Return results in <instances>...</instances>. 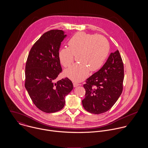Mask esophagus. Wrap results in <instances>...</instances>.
<instances>
[{"instance_id": "obj_1", "label": "esophagus", "mask_w": 148, "mask_h": 148, "mask_svg": "<svg viewBox=\"0 0 148 148\" xmlns=\"http://www.w3.org/2000/svg\"><path fill=\"white\" fill-rule=\"evenodd\" d=\"M73 86H74V87H76V86H79V85H80V84H79V83H76V82H74V83H73Z\"/></svg>"}]
</instances>
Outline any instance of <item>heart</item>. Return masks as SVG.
I'll return each mask as SVG.
<instances>
[{"mask_svg":"<svg viewBox=\"0 0 148 148\" xmlns=\"http://www.w3.org/2000/svg\"><path fill=\"white\" fill-rule=\"evenodd\" d=\"M69 47L61 48L59 58L64 67L69 66L73 62L75 55L79 62L71 65L64 72L65 75L75 81H81L88 75L89 70L94 72L104 63L108 55L109 44L106 38L78 32L68 42Z\"/></svg>","mask_w":148,"mask_h":148,"instance_id":"heart-1","label":"heart"}]
</instances>
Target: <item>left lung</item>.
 Here are the masks:
<instances>
[{
    "mask_svg": "<svg viewBox=\"0 0 148 148\" xmlns=\"http://www.w3.org/2000/svg\"><path fill=\"white\" fill-rule=\"evenodd\" d=\"M124 77V64L117 50L110 53L99 71L85 81V97L82 100L85 109L96 114L109 110L122 93Z\"/></svg>",
    "mask_w": 148,
    "mask_h": 148,
    "instance_id": "obj_1",
    "label": "left lung"
}]
</instances>
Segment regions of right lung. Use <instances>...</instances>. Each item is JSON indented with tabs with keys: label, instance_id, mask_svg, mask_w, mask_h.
Returning <instances> with one entry per match:
<instances>
[{
	"label": "right lung",
	"instance_id": "1",
	"mask_svg": "<svg viewBox=\"0 0 148 148\" xmlns=\"http://www.w3.org/2000/svg\"><path fill=\"white\" fill-rule=\"evenodd\" d=\"M66 36L59 29L44 33L32 47L26 62L25 87L34 104L45 113L63 109L65 96L73 89L67 77L55 83L62 72L59 51Z\"/></svg>",
	"mask_w": 148,
	"mask_h": 148
}]
</instances>
